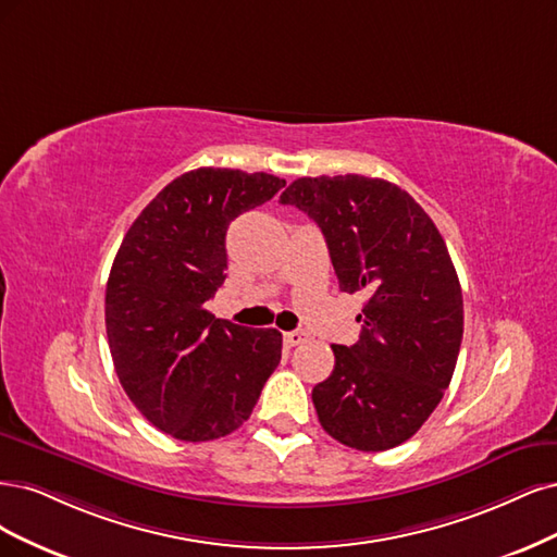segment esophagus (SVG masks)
I'll return each instance as SVG.
<instances>
[{"label":"esophagus","instance_id":"obj_1","mask_svg":"<svg viewBox=\"0 0 557 557\" xmlns=\"http://www.w3.org/2000/svg\"><path fill=\"white\" fill-rule=\"evenodd\" d=\"M305 339V333L302 331H289V333H284V345L286 347H296V345H300Z\"/></svg>","mask_w":557,"mask_h":557}]
</instances>
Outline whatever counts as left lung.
I'll return each instance as SVG.
<instances>
[{
  "label": "left lung",
  "mask_w": 557,
  "mask_h": 557,
  "mask_svg": "<svg viewBox=\"0 0 557 557\" xmlns=\"http://www.w3.org/2000/svg\"><path fill=\"white\" fill-rule=\"evenodd\" d=\"M280 201L324 233L339 289L368 294L358 343L333 345L335 368L312 388L319 423L358 451L407 442L451 384L462 343V292L444 238L382 177H298Z\"/></svg>",
  "instance_id": "8db88e82"
}]
</instances>
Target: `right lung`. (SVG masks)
Wrapping results in <instances>:
<instances>
[{
	"mask_svg": "<svg viewBox=\"0 0 557 557\" xmlns=\"http://www.w3.org/2000/svg\"><path fill=\"white\" fill-rule=\"evenodd\" d=\"M286 183L268 173L196 169L175 177L124 236L106 284L117 380L154 428L208 442L240 428L282 358V333L214 319L226 228Z\"/></svg>",
	"mask_w": 557,
	"mask_h": 557,
	"instance_id": "1",
	"label": "right lung"
}]
</instances>
